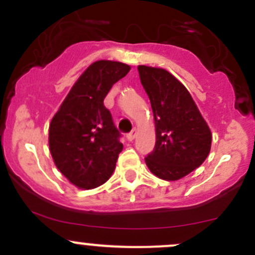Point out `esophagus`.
Returning <instances> with one entry per match:
<instances>
[{
	"label": "esophagus",
	"mask_w": 255,
	"mask_h": 255,
	"mask_svg": "<svg viewBox=\"0 0 255 255\" xmlns=\"http://www.w3.org/2000/svg\"><path fill=\"white\" fill-rule=\"evenodd\" d=\"M134 137H135V129H132L127 134V139L128 140H133V139H134Z\"/></svg>",
	"instance_id": "obj_1"
}]
</instances>
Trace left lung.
<instances>
[{
    "instance_id": "obj_1",
    "label": "left lung",
    "mask_w": 255,
    "mask_h": 255,
    "mask_svg": "<svg viewBox=\"0 0 255 255\" xmlns=\"http://www.w3.org/2000/svg\"><path fill=\"white\" fill-rule=\"evenodd\" d=\"M138 71L155 122V146L145 163L160 179L179 180L207 158L211 130L186 87L169 71L144 65Z\"/></svg>"
}]
</instances>
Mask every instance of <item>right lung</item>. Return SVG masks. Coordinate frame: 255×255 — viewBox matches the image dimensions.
<instances>
[{
    "label": "right lung",
    "mask_w": 255,
    "mask_h": 255,
    "mask_svg": "<svg viewBox=\"0 0 255 255\" xmlns=\"http://www.w3.org/2000/svg\"><path fill=\"white\" fill-rule=\"evenodd\" d=\"M130 70L120 61L99 60L71 87L49 126V148L56 168L80 189L105 184L123 144L104 100Z\"/></svg>",
    "instance_id": "1"
}]
</instances>
